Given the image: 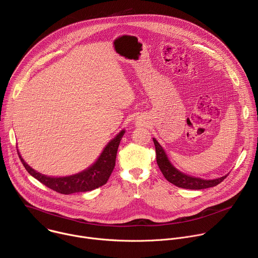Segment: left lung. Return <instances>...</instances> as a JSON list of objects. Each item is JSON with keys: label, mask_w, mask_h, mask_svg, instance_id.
<instances>
[{"label": "left lung", "mask_w": 258, "mask_h": 258, "mask_svg": "<svg viewBox=\"0 0 258 258\" xmlns=\"http://www.w3.org/2000/svg\"><path fill=\"white\" fill-rule=\"evenodd\" d=\"M153 142H154L155 150H156V161L162 174L169 182L173 183V185H175L176 187L183 188V189H190V190L207 189V188H211L218 185V183L222 182L228 176L227 174L215 179H203L200 177H195V176H191L189 174L183 173L178 169H176L170 163L165 151L154 138H153Z\"/></svg>", "instance_id": "1"}]
</instances>
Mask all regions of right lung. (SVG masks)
Wrapping results in <instances>:
<instances>
[{
    "instance_id": "add662e5",
    "label": "right lung",
    "mask_w": 258,
    "mask_h": 258,
    "mask_svg": "<svg viewBox=\"0 0 258 258\" xmlns=\"http://www.w3.org/2000/svg\"><path fill=\"white\" fill-rule=\"evenodd\" d=\"M125 131L122 130L114 139L110 141L104 148L103 152L97 159V161L84 171L61 177H53L42 174L32 169L21 157L18 152V156L30 175L40 180L43 185L56 191L60 194L69 195L79 192H88L95 190L107 182L109 176L111 175L115 166L116 154L119 143L124 135Z\"/></svg>"
}]
</instances>
